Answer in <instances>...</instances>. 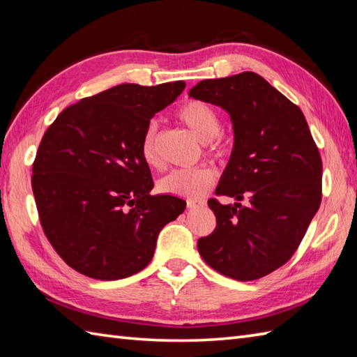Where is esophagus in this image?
<instances>
[{
    "label": "esophagus",
    "mask_w": 357,
    "mask_h": 357,
    "mask_svg": "<svg viewBox=\"0 0 357 357\" xmlns=\"http://www.w3.org/2000/svg\"><path fill=\"white\" fill-rule=\"evenodd\" d=\"M204 204H206V202H204L202 199H188L187 201V207L188 208H199V207L204 206Z\"/></svg>",
    "instance_id": "esophagus-1"
}]
</instances>
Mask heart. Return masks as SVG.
Segmentation results:
<instances>
[{"instance_id": "obj_1", "label": "heart", "mask_w": 357, "mask_h": 357, "mask_svg": "<svg viewBox=\"0 0 357 357\" xmlns=\"http://www.w3.org/2000/svg\"><path fill=\"white\" fill-rule=\"evenodd\" d=\"M178 118L190 128L201 142H208L211 144V150L221 151L219 144L213 142L221 130V119L211 105L201 101H188L178 110ZM141 156L147 165H159L155 123H150L142 135ZM213 181V170L208 167H195V169H183L169 173L159 181V188L164 193L183 196V198H199L204 193H207Z\"/></svg>"}]
</instances>
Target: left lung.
<instances>
[{
    "label": "left lung",
    "mask_w": 357,
    "mask_h": 357,
    "mask_svg": "<svg viewBox=\"0 0 357 357\" xmlns=\"http://www.w3.org/2000/svg\"><path fill=\"white\" fill-rule=\"evenodd\" d=\"M188 96L224 109L234 135L216 193L238 202L208 201L216 229L198 252L224 276H267L293 256L321 206L322 159L304 113L255 72L199 81Z\"/></svg>",
    "instance_id": "1"
}]
</instances>
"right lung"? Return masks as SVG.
Instances as JSON below:
<instances>
[{
	"label": "right lung",
	"instance_id": "add662e5",
	"mask_svg": "<svg viewBox=\"0 0 357 357\" xmlns=\"http://www.w3.org/2000/svg\"><path fill=\"white\" fill-rule=\"evenodd\" d=\"M185 89L119 84L63 110L44 133L32 190L43 230L81 275L116 280L146 268L185 201L155 195L141 139L155 113Z\"/></svg>",
	"mask_w": 357,
	"mask_h": 357
}]
</instances>
